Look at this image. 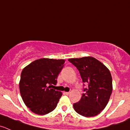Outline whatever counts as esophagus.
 I'll list each match as a JSON object with an SVG mask.
<instances>
[{
	"label": "esophagus",
	"mask_w": 130,
	"mask_h": 130,
	"mask_svg": "<svg viewBox=\"0 0 130 130\" xmlns=\"http://www.w3.org/2000/svg\"><path fill=\"white\" fill-rule=\"evenodd\" d=\"M64 94H67V95H68V94H70V92H64Z\"/></svg>",
	"instance_id": "34e87169"
}]
</instances>
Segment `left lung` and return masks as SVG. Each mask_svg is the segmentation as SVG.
Returning <instances> with one entry per match:
<instances>
[{
    "label": "left lung",
    "mask_w": 130,
    "mask_h": 130,
    "mask_svg": "<svg viewBox=\"0 0 130 130\" xmlns=\"http://www.w3.org/2000/svg\"><path fill=\"white\" fill-rule=\"evenodd\" d=\"M68 60L79 70L83 83L88 84L83 88L80 100L73 105L74 110L83 116L98 115L107 105L112 91L110 71L102 63L91 56Z\"/></svg>",
    "instance_id": "obj_1"
}]
</instances>
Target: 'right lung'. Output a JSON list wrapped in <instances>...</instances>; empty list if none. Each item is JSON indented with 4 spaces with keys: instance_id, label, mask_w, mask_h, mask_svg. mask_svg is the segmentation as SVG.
I'll use <instances>...</instances> for the list:
<instances>
[{
    "instance_id": "1",
    "label": "right lung",
    "mask_w": 130,
    "mask_h": 130,
    "mask_svg": "<svg viewBox=\"0 0 130 130\" xmlns=\"http://www.w3.org/2000/svg\"><path fill=\"white\" fill-rule=\"evenodd\" d=\"M64 63V60L41 58L23 69L19 84L20 94L31 112L45 115L56 108L62 93L50 85L56 84Z\"/></svg>"
}]
</instances>
